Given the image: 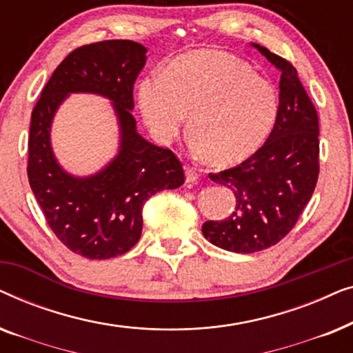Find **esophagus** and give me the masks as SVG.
<instances>
[{
	"instance_id": "34e87169",
	"label": "esophagus",
	"mask_w": 353,
	"mask_h": 353,
	"mask_svg": "<svg viewBox=\"0 0 353 353\" xmlns=\"http://www.w3.org/2000/svg\"><path fill=\"white\" fill-rule=\"evenodd\" d=\"M185 175H186V183H196L199 180V173L196 172V168H192L190 165L185 167Z\"/></svg>"
}]
</instances>
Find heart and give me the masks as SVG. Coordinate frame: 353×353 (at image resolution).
Instances as JSON below:
<instances>
[{"mask_svg":"<svg viewBox=\"0 0 353 353\" xmlns=\"http://www.w3.org/2000/svg\"><path fill=\"white\" fill-rule=\"evenodd\" d=\"M141 117L156 141L168 144L190 114L188 144L228 165L257 151L279 115L274 86L230 52L199 50L144 77L137 90Z\"/></svg>","mask_w":353,"mask_h":353,"instance_id":"heart-1","label":"heart"}]
</instances>
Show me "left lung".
<instances>
[{
  "instance_id": "8db88e82",
  "label": "left lung",
  "mask_w": 353,
  "mask_h": 353,
  "mask_svg": "<svg viewBox=\"0 0 353 353\" xmlns=\"http://www.w3.org/2000/svg\"><path fill=\"white\" fill-rule=\"evenodd\" d=\"M252 46L281 70L279 115L257 152L233 168L209 173L212 181L234 192L236 207L225 220L202 225L205 239L238 254L278 244L297 223L320 173L318 114L296 67L267 48Z\"/></svg>"
}]
</instances>
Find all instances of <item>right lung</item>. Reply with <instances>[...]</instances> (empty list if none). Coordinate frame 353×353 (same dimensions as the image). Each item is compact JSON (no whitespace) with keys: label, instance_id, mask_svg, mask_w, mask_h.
Masks as SVG:
<instances>
[{"label":"right lung","instance_id":"add662e5","mask_svg":"<svg viewBox=\"0 0 353 353\" xmlns=\"http://www.w3.org/2000/svg\"><path fill=\"white\" fill-rule=\"evenodd\" d=\"M146 52L132 40L77 48L57 65L32 110L28 183L52 233L81 257L105 260L128 252L141 236L144 202L185 183L180 159L137 132L133 85L146 64ZM69 92L104 95L113 101L119 117V154L86 179L62 171L50 149L52 117Z\"/></svg>","mask_w":353,"mask_h":353}]
</instances>
